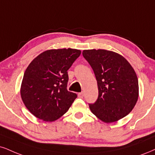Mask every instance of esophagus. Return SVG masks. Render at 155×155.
Segmentation results:
<instances>
[{
	"label": "esophagus",
	"instance_id": "obj_1",
	"mask_svg": "<svg viewBox=\"0 0 155 155\" xmlns=\"http://www.w3.org/2000/svg\"><path fill=\"white\" fill-rule=\"evenodd\" d=\"M78 97H79V98H83V93L81 92V93H78Z\"/></svg>",
	"mask_w": 155,
	"mask_h": 155
}]
</instances>
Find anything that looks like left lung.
Masks as SVG:
<instances>
[{"label":"left lung","instance_id":"8db88e82","mask_svg":"<svg viewBox=\"0 0 155 155\" xmlns=\"http://www.w3.org/2000/svg\"><path fill=\"white\" fill-rule=\"evenodd\" d=\"M83 55L98 83V99L89 104L91 112L105 123L125 117L139 97L138 78L132 66L122 55L106 49H85Z\"/></svg>","mask_w":155,"mask_h":155}]
</instances>
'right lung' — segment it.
Segmentation results:
<instances>
[{"label":"right lung","instance_id":"obj_1","mask_svg":"<svg viewBox=\"0 0 155 155\" xmlns=\"http://www.w3.org/2000/svg\"><path fill=\"white\" fill-rule=\"evenodd\" d=\"M81 54L74 49H49L31 61L20 93L26 108L44 121H54L68 111L76 93L67 90L68 70Z\"/></svg>","mask_w":155,"mask_h":155}]
</instances>
